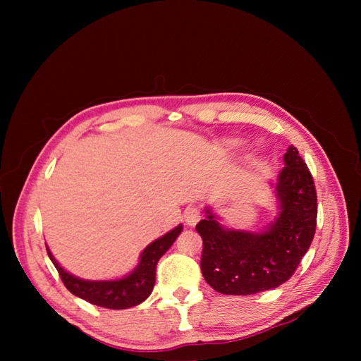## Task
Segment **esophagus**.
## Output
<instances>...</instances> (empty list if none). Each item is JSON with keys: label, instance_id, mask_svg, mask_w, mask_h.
<instances>
[{"label": "esophagus", "instance_id": "34e87169", "mask_svg": "<svg viewBox=\"0 0 361 361\" xmlns=\"http://www.w3.org/2000/svg\"><path fill=\"white\" fill-rule=\"evenodd\" d=\"M183 216H185V221H187L190 226H195L200 220V209L195 204H190L187 209H185Z\"/></svg>", "mask_w": 361, "mask_h": 361}]
</instances>
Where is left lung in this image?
<instances>
[{"instance_id":"left-lung-1","label":"left lung","mask_w":361,"mask_h":361,"mask_svg":"<svg viewBox=\"0 0 361 361\" xmlns=\"http://www.w3.org/2000/svg\"><path fill=\"white\" fill-rule=\"evenodd\" d=\"M276 183L280 212L267 231L244 232L218 223L211 207L195 226L203 239L200 268L207 285L224 295L279 288L298 268L313 241L318 197L312 173L289 146Z\"/></svg>"}]
</instances>
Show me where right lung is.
<instances>
[{
  "label": "right lung",
  "mask_w": 361,
  "mask_h": 361,
  "mask_svg": "<svg viewBox=\"0 0 361 361\" xmlns=\"http://www.w3.org/2000/svg\"><path fill=\"white\" fill-rule=\"evenodd\" d=\"M182 228V224H179L169 233L149 244L143 250V253H141L140 264L137 265V268L126 277L118 280L94 281L75 277L60 267L48 247L47 251L54 267L59 271L61 281L71 293L89 301L90 304L99 305V307L122 310L134 307V305L143 302L149 297L152 289L155 286V271L158 260L173 245V243L176 241Z\"/></svg>",
  "instance_id": "add662e5"
}]
</instances>
